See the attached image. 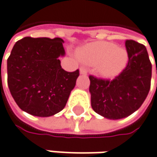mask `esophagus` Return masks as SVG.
<instances>
[{
    "label": "esophagus",
    "mask_w": 157,
    "mask_h": 157,
    "mask_svg": "<svg viewBox=\"0 0 157 157\" xmlns=\"http://www.w3.org/2000/svg\"><path fill=\"white\" fill-rule=\"evenodd\" d=\"M87 69H86L85 67H80V74H82V75H87Z\"/></svg>",
    "instance_id": "34e87169"
}]
</instances>
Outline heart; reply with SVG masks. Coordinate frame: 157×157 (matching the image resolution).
Wrapping results in <instances>:
<instances>
[{
	"label": "heart",
	"mask_w": 157,
	"mask_h": 157,
	"mask_svg": "<svg viewBox=\"0 0 157 157\" xmlns=\"http://www.w3.org/2000/svg\"><path fill=\"white\" fill-rule=\"evenodd\" d=\"M79 58L86 64L98 65L97 70L104 77H113L123 70L127 63V52L109 42H95L82 48Z\"/></svg>",
	"instance_id": "b5f03b06"
}]
</instances>
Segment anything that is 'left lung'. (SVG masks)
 Returning <instances> with one entry per match:
<instances>
[{
    "instance_id": "obj_1",
    "label": "left lung",
    "mask_w": 157,
    "mask_h": 157,
    "mask_svg": "<svg viewBox=\"0 0 157 157\" xmlns=\"http://www.w3.org/2000/svg\"><path fill=\"white\" fill-rule=\"evenodd\" d=\"M128 63L113 80L90 75L92 109L110 119L131 115L140 108L150 90L152 65L145 45L126 40ZM157 74V67H156Z\"/></svg>"
}]
</instances>
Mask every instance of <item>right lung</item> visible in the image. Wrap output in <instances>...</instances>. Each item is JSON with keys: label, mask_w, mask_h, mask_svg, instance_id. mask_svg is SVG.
<instances>
[{"label": "right lung", "mask_w": 157, "mask_h": 157, "mask_svg": "<svg viewBox=\"0 0 157 157\" xmlns=\"http://www.w3.org/2000/svg\"><path fill=\"white\" fill-rule=\"evenodd\" d=\"M60 38L26 37L15 44L7 61L8 85L20 109L38 117H50L65 107L79 70L61 68L65 55Z\"/></svg>", "instance_id": "1"}]
</instances>
